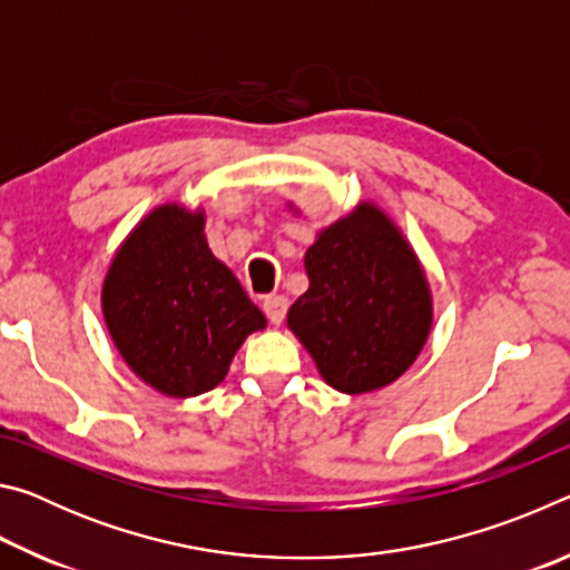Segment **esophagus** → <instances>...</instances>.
Returning a JSON list of instances; mask_svg holds the SVG:
<instances>
[{
    "label": "esophagus",
    "mask_w": 570,
    "mask_h": 570,
    "mask_svg": "<svg viewBox=\"0 0 570 570\" xmlns=\"http://www.w3.org/2000/svg\"><path fill=\"white\" fill-rule=\"evenodd\" d=\"M286 308H288V302H286L284 296L272 294V296L264 298V314L268 316V322H272V324H282L284 322Z\"/></svg>",
    "instance_id": "obj_1"
}]
</instances>
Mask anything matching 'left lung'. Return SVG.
<instances>
[{
	"mask_svg": "<svg viewBox=\"0 0 570 570\" xmlns=\"http://www.w3.org/2000/svg\"><path fill=\"white\" fill-rule=\"evenodd\" d=\"M304 268L308 288L288 308L286 324L324 382L364 394L402 377L430 336L432 294L394 220L364 200L316 234Z\"/></svg>",
	"mask_w": 570,
	"mask_h": 570,
	"instance_id": "8db88e82",
	"label": "left lung"
}]
</instances>
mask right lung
Returning <instances> with one entry per match:
<instances>
[{"instance_id":"obj_1","label":"right lung","mask_w":570,"mask_h":570,"mask_svg":"<svg viewBox=\"0 0 570 570\" xmlns=\"http://www.w3.org/2000/svg\"><path fill=\"white\" fill-rule=\"evenodd\" d=\"M204 228V208H153L115 250L102 282L112 344L166 397L218 387L246 336L266 330L262 308L210 254Z\"/></svg>"}]
</instances>
